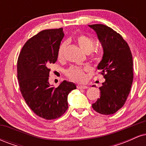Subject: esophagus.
<instances>
[{
  "label": "esophagus",
  "instance_id": "1",
  "mask_svg": "<svg viewBox=\"0 0 146 146\" xmlns=\"http://www.w3.org/2000/svg\"><path fill=\"white\" fill-rule=\"evenodd\" d=\"M77 88H78V89H86V88H88V86H82V85H78V86H77Z\"/></svg>",
  "mask_w": 146,
  "mask_h": 146
}]
</instances>
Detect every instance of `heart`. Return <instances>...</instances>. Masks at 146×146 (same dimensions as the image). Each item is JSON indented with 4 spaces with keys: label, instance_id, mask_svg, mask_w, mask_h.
Segmentation results:
<instances>
[{
    "label": "heart",
    "instance_id": "1",
    "mask_svg": "<svg viewBox=\"0 0 146 146\" xmlns=\"http://www.w3.org/2000/svg\"><path fill=\"white\" fill-rule=\"evenodd\" d=\"M76 42L82 49L85 52L90 53V51H92V56L95 59H98L100 58V51L98 49H93L95 44V41L93 38L84 33H81L76 37ZM67 44L68 43L66 41H64L60 44L58 49V53H57V56L59 60L64 58ZM90 71V68L88 66L78 67V66H71L65 71V74L73 81L82 82L84 81L86 79L85 73Z\"/></svg>",
    "mask_w": 146,
    "mask_h": 146
}]
</instances>
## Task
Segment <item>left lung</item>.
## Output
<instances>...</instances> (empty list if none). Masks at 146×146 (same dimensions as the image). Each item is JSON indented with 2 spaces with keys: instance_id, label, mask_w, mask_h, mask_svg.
<instances>
[{
  "instance_id": "obj_1",
  "label": "left lung",
  "mask_w": 146,
  "mask_h": 146,
  "mask_svg": "<svg viewBox=\"0 0 146 146\" xmlns=\"http://www.w3.org/2000/svg\"><path fill=\"white\" fill-rule=\"evenodd\" d=\"M96 31L104 48V56L98 68L106 79L100 87V98L92 107L102 115H112L123 107L133 81L131 51L122 36L102 24L88 25Z\"/></svg>"
}]
</instances>
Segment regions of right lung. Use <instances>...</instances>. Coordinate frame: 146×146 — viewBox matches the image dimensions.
<instances>
[{"label": "right lung", "instance_id": "right-lung-1", "mask_svg": "<svg viewBox=\"0 0 146 146\" xmlns=\"http://www.w3.org/2000/svg\"><path fill=\"white\" fill-rule=\"evenodd\" d=\"M63 29H45L28 40L18 58L17 77L20 90L31 110L44 119L59 118L68 109V95L76 88L63 81L57 88L48 82L51 64L58 59Z\"/></svg>", "mask_w": 146, "mask_h": 146}]
</instances>
